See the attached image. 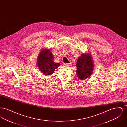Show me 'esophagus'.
Segmentation results:
<instances>
[{
    "mask_svg": "<svg viewBox=\"0 0 127 127\" xmlns=\"http://www.w3.org/2000/svg\"><path fill=\"white\" fill-rule=\"evenodd\" d=\"M64 65L65 66H70L71 65V63H64Z\"/></svg>",
    "mask_w": 127,
    "mask_h": 127,
    "instance_id": "1",
    "label": "esophagus"
}]
</instances>
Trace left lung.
<instances>
[{"label": "left lung", "instance_id": "1", "mask_svg": "<svg viewBox=\"0 0 127 127\" xmlns=\"http://www.w3.org/2000/svg\"><path fill=\"white\" fill-rule=\"evenodd\" d=\"M93 62L90 54H83L79 57L77 63V75L80 79L90 77L93 70Z\"/></svg>", "mask_w": 127, "mask_h": 127}]
</instances>
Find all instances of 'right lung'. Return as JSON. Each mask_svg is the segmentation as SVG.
Instances as JSON below:
<instances>
[{
    "mask_svg": "<svg viewBox=\"0 0 127 127\" xmlns=\"http://www.w3.org/2000/svg\"><path fill=\"white\" fill-rule=\"evenodd\" d=\"M37 64L40 71L46 76L53 74L55 70L60 65V63L54 62L52 54L48 49H43L40 52Z\"/></svg>",
    "mask_w": 127,
    "mask_h": 127,
    "instance_id": "add662e5",
    "label": "right lung"
}]
</instances>
